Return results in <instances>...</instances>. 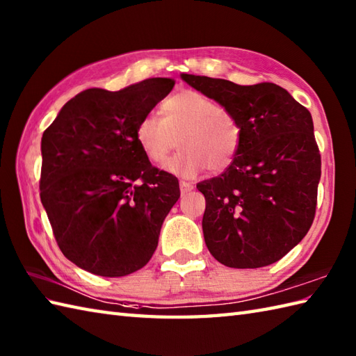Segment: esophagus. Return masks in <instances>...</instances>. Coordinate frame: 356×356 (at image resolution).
Segmentation results:
<instances>
[{"label":"esophagus","mask_w":356,"mask_h":356,"mask_svg":"<svg viewBox=\"0 0 356 356\" xmlns=\"http://www.w3.org/2000/svg\"><path fill=\"white\" fill-rule=\"evenodd\" d=\"M193 188H194V185L191 182H185V180H180V193H182V194L190 193Z\"/></svg>","instance_id":"34e87169"}]
</instances>
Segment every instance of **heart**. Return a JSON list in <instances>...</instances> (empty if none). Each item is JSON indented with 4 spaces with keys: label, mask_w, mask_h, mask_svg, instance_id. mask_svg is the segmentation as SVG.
<instances>
[{
    "label": "heart",
    "mask_w": 356,
    "mask_h": 356,
    "mask_svg": "<svg viewBox=\"0 0 356 356\" xmlns=\"http://www.w3.org/2000/svg\"><path fill=\"white\" fill-rule=\"evenodd\" d=\"M162 118L148 115L136 127L138 140L149 162H163L176 147L179 153L165 163L176 176L194 177L207 168L222 172L232 165L241 143V127L232 113L195 90H180L161 105Z\"/></svg>",
    "instance_id": "b5f03b06"
}]
</instances>
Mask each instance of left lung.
<instances>
[{
  "label": "left lung",
  "mask_w": 356,
  "mask_h": 356,
  "mask_svg": "<svg viewBox=\"0 0 356 356\" xmlns=\"http://www.w3.org/2000/svg\"><path fill=\"white\" fill-rule=\"evenodd\" d=\"M228 108L241 127L232 165L203 180L205 243L225 266L263 268L297 246L314 222L321 156L311 113L277 84L238 86L180 74Z\"/></svg>",
  "instance_id": "left-lung-1"
}]
</instances>
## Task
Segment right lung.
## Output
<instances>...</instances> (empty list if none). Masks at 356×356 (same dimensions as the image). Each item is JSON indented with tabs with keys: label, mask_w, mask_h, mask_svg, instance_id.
<instances>
[{
	"label": "right lung",
	"mask_w": 356,
	"mask_h": 356,
	"mask_svg": "<svg viewBox=\"0 0 356 356\" xmlns=\"http://www.w3.org/2000/svg\"><path fill=\"white\" fill-rule=\"evenodd\" d=\"M174 84L149 78L119 92L84 90L44 131L41 202L59 249L81 269L124 277L153 257L180 190L143 154L136 127Z\"/></svg>",
	"instance_id": "add662e5"
}]
</instances>
